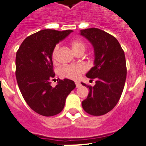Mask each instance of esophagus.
I'll return each instance as SVG.
<instances>
[{
    "mask_svg": "<svg viewBox=\"0 0 146 146\" xmlns=\"http://www.w3.org/2000/svg\"><path fill=\"white\" fill-rule=\"evenodd\" d=\"M75 85L77 88H79L80 86V82H78V81H75Z\"/></svg>",
    "mask_w": 146,
    "mask_h": 146,
    "instance_id": "1",
    "label": "esophagus"
}]
</instances>
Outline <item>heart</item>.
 Segmentation results:
<instances>
[{
  "instance_id": "b5f03b06",
  "label": "heart",
  "mask_w": 146,
  "mask_h": 146,
  "mask_svg": "<svg viewBox=\"0 0 146 146\" xmlns=\"http://www.w3.org/2000/svg\"><path fill=\"white\" fill-rule=\"evenodd\" d=\"M72 47L74 52L77 53L80 51H85L86 50V44L84 42L81 41H73L72 42ZM59 44H56L54 47L52 51V59L54 62L57 61L58 58ZM86 70V67L82 64H77V65H66L62 66L59 69V74L63 77H66L69 79L77 80L80 77L82 73H84Z\"/></svg>"
}]
</instances>
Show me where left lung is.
Segmentation results:
<instances>
[{
  "mask_svg": "<svg viewBox=\"0 0 146 146\" xmlns=\"http://www.w3.org/2000/svg\"><path fill=\"white\" fill-rule=\"evenodd\" d=\"M80 35L94 49V66L86 77L96 80L93 87L81 82L89 88L82 106L91 115H102L115 108L123 92L126 77L124 52L118 40L102 30L87 28L81 30Z\"/></svg>",
  "mask_w": 146,
  "mask_h": 146,
  "instance_id": "8db88e82",
  "label": "left lung"
}]
</instances>
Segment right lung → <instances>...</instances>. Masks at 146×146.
<instances>
[{
    "mask_svg": "<svg viewBox=\"0 0 146 146\" xmlns=\"http://www.w3.org/2000/svg\"><path fill=\"white\" fill-rule=\"evenodd\" d=\"M73 31L46 29L27 37L16 54V78L22 95L33 111L52 116L63 110L66 99L76 87L74 81L59 80L55 87L52 51Z\"/></svg>",
    "mask_w": 146,
    "mask_h": 146,
    "instance_id": "add662e5",
    "label": "right lung"
}]
</instances>
